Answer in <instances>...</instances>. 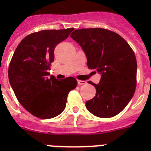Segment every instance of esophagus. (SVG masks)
Here are the masks:
<instances>
[{"mask_svg":"<svg viewBox=\"0 0 151 151\" xmlns=\"http://www.w3.org/2000/svg\"><path fill=\"white\" fill-rule=\"evenodd\" d=\"M77 83H78V85H84V84H86V82L85 81H82V80H78Z\"/></svg>","mask_w":151,"mask_h":151,"instance_id":"esophagus-1","label":"esophagus"}]
</instances>
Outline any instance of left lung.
Listing matches in <instances>:
<instances>
[{
    "mask_svg": "<svg viewBox=\"0 0 151 151\" xmlns=\"http://www.w3.org/2000/svg\"><path fill=\"white\" fill-rule=\"evenodd\" d=\"M82 47L88 67L101 76L94 98L85 106L101 118L116 116L132 98L136 88L137 61L129 44L116 33L101 28L75 30L70 35Z\"/></svg>",
    "mask_w": 151,
    "mask_h": 151,
    "instance_id": "8db88e82",
    "label": "left lung"
}]
</instances>
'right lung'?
<instances>
[{
	"label": "right lung",
	"instance_id": "right-lung-1",
	"mask_svg": "<svg viewBox=\"0 0 151 151\" xmlns=\"http://www.w3.org/2000/svg\"><path fill=\"white\" fill-rule=\"evenodd\" d=\"M74 29L42 30L21 41L10 61L8 77L20 104L40 119L57 116L66 107L69 92L76 88V79L58 80L48 70L54 61V48Z\"/></svg>",
	"mask_w": 151,
	"mask_h": 151
}]
</instances>
